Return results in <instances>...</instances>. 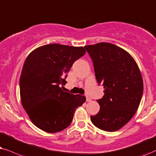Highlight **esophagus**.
Listing matches in <instances>:
<instances>
[{
	"instance_id": "esophagus-1",
	"label": "esophagus",
	"mask_w": 156,
	"mask_h": 156,
	"mask_svg": "<svg viewBox=\"0 0 156 156\" xmlns=\"http://www.w3.org/2000/svg\"><path fill=\"white\" fill-rule=\"evenodd\" d=\"M86 101H88V102H90V101H92V99H91V98L90 96H88V95H86Z\"/></svg>"
}]
</instances>
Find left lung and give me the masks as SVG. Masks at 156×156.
<instances>
[{"label": "left lung", "mask_w": 156, "mask_h": 156, "mask_svg": "<svg viewBox=\"0 0 156 156\" xmlns=\"http://www.w3.org/2000/svg\"><path fill=\"white\" fill-rule=\"evenodd\" d=\"M93 63L98 85L104 95L97 100L100 111L91 115L93 125L113 132L125 126L140 105L143 83L138 66L128 52L109 43L85 46Z\"/></svg>", "instance_id": "1"}]
</instances>
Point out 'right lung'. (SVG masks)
I'll return each instance as SVG.
<instances>
[{"label": "right lung", "mask_w": 156, "mask_h": 156, "mask_svg": "<svg viewBox=\"0 0 156 156\" xmlns=\"http://www.w3.org/2000/svg\"><path fill=\"white\" fill-rule=\"evenodd\" d=\"M83 47L53 43L43 45L27 57L20 78L23 107L35 126L47 133L68 127L78 107L86 101L82 95L63 91L73 64L83 56Z\"/></svg>", "instance_id": "add662e5"}]
</instances>
